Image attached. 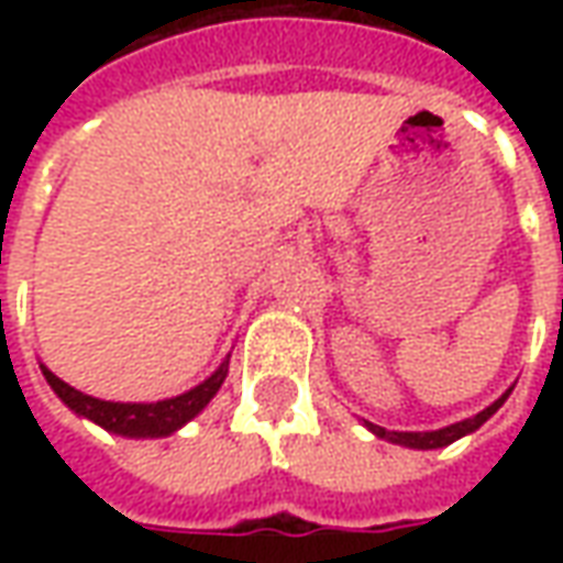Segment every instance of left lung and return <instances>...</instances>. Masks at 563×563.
I'll list each match as a JSON object with an SVG mask.
<instances>
[{
	"label": "left lung",
	"instance_id": "1",
	"mask_svg": "<svg viewBox=\"0 0 563 563\" xmlns=\"http://www.w3.org/2000/svg\"><path fill=\"white\" fill-rule=\"evenodd\" d=\"M507 389L500 398H497L492 407H485L483 413H476L473 419H464V422H455V424H446V428H437V431H386V428H379V424L374 422H365L371 431L377 437H383V440H389V443H398V446H410V449H440V446H449V443H455L459 437L464 434H473L476 428L483 422H488L492 416L500 410V404L507 401L509 398Z\"/></svg>",
	"mask_w": 563,
	"mask_h": 563
}]
</instances>
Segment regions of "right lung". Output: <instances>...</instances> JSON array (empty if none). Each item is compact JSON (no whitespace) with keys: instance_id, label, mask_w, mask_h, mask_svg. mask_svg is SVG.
Here are the masks:
<instances>
[{"instance_id":"obj_1","label":"right lung","mask_w":563,"mask_h":563,"mask_svg":"<svg viewBox=\"0 0 563 563\" xmlns=\"http://www.w3.org/2000/svg\"><path fill=\"white\" fill-rule=\"evenodd\" d=\"M42 374L47 379V386L59 395V401L66 404L68 410H75L84 419L102 424L104 431L120 437H168L177 428H184L189 419H196L210 398L220 391L222 379L229 374V358L222 362L205 383H198L196 389L184 391L177 398H165L156 404H120V401H102V398H92L84 391L71 389L68 383L56 377L54 371H47L42 365Z\"/></svg>"}]
</instances>
